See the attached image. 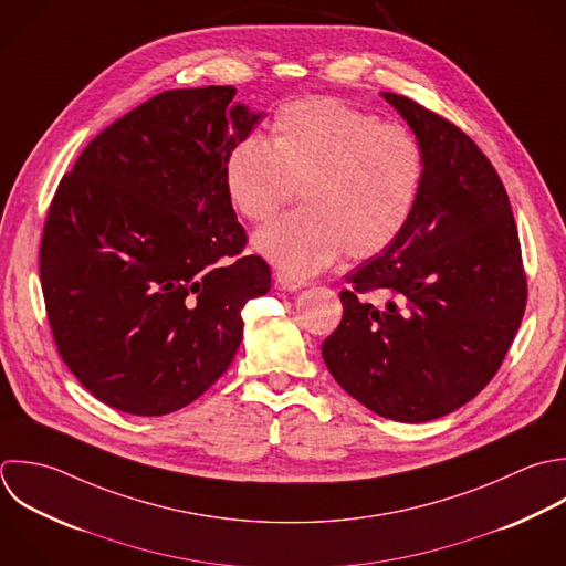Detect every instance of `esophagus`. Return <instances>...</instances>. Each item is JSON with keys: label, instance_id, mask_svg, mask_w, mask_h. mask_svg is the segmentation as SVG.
I'll use <instances>...</instances> for the list:
<instances>
[{"label": "esophagus", "instance_id": "obj_1", "mask_svg": "<svg viewBox=\"0 0 566 566\" xmlns=\"http://www.w3.org/2000/svg\"><path fill=\"white\" fill-rule=\"evenodd\" d=\"M275 282L280 289L284 291H300L304 289L308 282L302 280V277H295V275H289V273H275Z\"/></svg>", "mask_w": 566, "mask_h": 566}]
</instances>
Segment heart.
I'll use <instances>...</instances> for the list:
<instances>
[{
  "label": "heart",
  "mask_w": 566,
  "mask_h": 566,
  "mask_svg": "<svg viewBox=\"0 0 566 566\" xmlns=\"http://www.w3.org/2000/svg\"><path fill=\"white\" fill-rule=\"evenodd\" d=\"M426 176L410 129L333 96L277 109L269 143L247 138L224 163V189L249 222H266L297 189L304 207L255 233L253 247L289 275H313L344 251L370 258L408 227Z\"/></svg>",
  "instance_id": "b5f03b06"
}]
</instances>
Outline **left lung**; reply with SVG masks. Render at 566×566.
<instances>
[{
  "mask_svg": "<svg viewBox=\"0 0 566 566\" xmlns=\"http://www.w3.org/2000/svg\"><path fill=\"white\" fill-rule=\"evenodd\" d=\"M384 98L417 134L423 187L395 244L346 277L344 317L322 357L368 410L423 423L472 401L499 373L525 315L527 277L490 158L417 101Z\"/></svg>",
  "mask_w": 566,
  "mask_h": 566,
  "instance_id": "1",
  "label": "left lung"
}]
</instances>
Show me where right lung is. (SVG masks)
<instances>
[{"label":"right lung","mask_w":566,"mask_h":566,"mask_svg":"<svg viewBox=\"0 0 566 566\" xmlns=\"http://www.w3.org/2000/svg\"><path fill=\"white\" fill-rule=\"evenodd\" d=\"M233 96H151L87 143L50 202L39 275L56 350L120 412L198 399L235 357L242 306L271 289L224 189L227 156L262 116Z\"/></svg>","instance_id":"add662e5"}]
</instances>
